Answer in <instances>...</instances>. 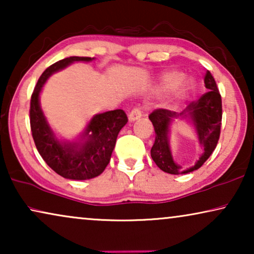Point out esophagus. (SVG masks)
<instances>
[{
	"instance_id": "esophagus-1",
	"label": "esophagus",
	"mask_w": 254,
	"mask_h": 254,
	"mask_svg": "<svg viewBox=\"0 0 254 254\" xmlns=\"http://www.w3.org/2000/svg\"><path fill=\"white\" fill-rule=\"evenodd\" d=\"M141 117H142V112L140 107H134V109L129 112V114H128V120H129L130 123H134V121L140 119Z\"/></svg>"
}]
</instances>
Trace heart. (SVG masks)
<instances>
[{
	"mask_svg": "<svg viewBox=\"0 0 254 254\" xmlns=\"http://www.w3.org/2000/svg\"><path fill=\"white\" fill-rule=\"evenodd\" d=\"M157 86L161 91L170 90L169 95L163 99V105L171 107L177 99L186 96L194 88V79L183 76L178 70H169L159 75Z\"/></svg>",
	"mask_w": 254,
	"mask_h": 254,
	"instance_id": "b5f03b06",
	"label": "heart"
}]
</instances>
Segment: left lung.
<instances>
[{
  "instance_id": "left-lung-1",
  "label": "left lung",
  "mask_w": 254,
  "mask_h": 254,
  "mask_svg": "<svg viewBox=\"0 0 254 254\" xmlns=\"http://www.w3.org/2000/svg\"><path fill=\"white\" fill-rule=\"evenodd\" d=\"M204 86L209 91L195 102L190 103L183 112L177 113L168 110H156L149 116L155 128V143L151 148V158L162 171L171 175H185L197 170L209 158L216 148L221 133L222 99L216 82L207 70L204 76ZM176 119H185L193 125L199 144L204 148L203 155L190 168L183 169L173 159L169 145V128Z\"/></svg>"
}]
</instances>
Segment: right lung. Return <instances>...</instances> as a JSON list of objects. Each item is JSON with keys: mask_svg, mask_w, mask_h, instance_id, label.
<instances>
[{"mask_svg": "<svg viewBox=\"0 0 254 254\" xmlns=\"http://www.w3.org/2000/svg\"><path fill=\"white\" fill-rule=\"evenodd\" d=\"M92 60L95 58L69 57L55 62L38 79L31 97L30 124L34 143L46 164L65 179L86 180L98 177L109 164L118 134L128 121L123 110L95 114L82 134L72 141L61 140L52 129L40 106V92L45 83L50 76L74 62Z\"/></svg>", "mask_w": 254, "mask_h": 254, "instance_id": "right-lung-1", "label": "right lung"}]
</instances>
